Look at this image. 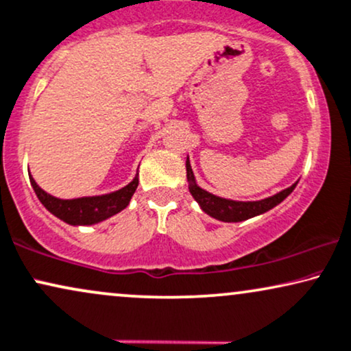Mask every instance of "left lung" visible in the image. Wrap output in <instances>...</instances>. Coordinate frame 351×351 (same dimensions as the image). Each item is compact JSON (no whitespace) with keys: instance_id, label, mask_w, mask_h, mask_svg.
<instances>
[{"instance_id":"1","label":"left lung","mask_w":351,"mask_h":351,"mask_svg":"<svg viewBox=\"0 0 351 351\" xmlns=\"http://www.w3.org/2000/svg\"><path fill=\"white\" fill-rule=\"evenodd\" d=\"M186 176H188L189 183V193L193 194V197L196 199V202L201 206V208L206 212L207 215L214 217V219L220 221H243L252 217L264 214V212L270 210L275 206H278L283 199L290 196L291 191L296 188V184H291L290 188L280 191L275 196L261 199V201H232V199L219 197L215 194L207 193L206 189H202L201 186H197L196 178H194L193 168H191L189 158L186 160Z\"/></svg>"}]
</instances>
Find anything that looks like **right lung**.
Segmentation results:
<instances>
[{
  "mask_svg": "<svg viewBox=\"0 0 351 351\" xmlns=\"http://www.w3.org/2000/svg\"><path fill=\"white\" fill-rule=\"evenodd\" d=\"M29 178L38 201L45 206L47 210L69 225H95L99 221H104L110 219V217L117 215L118 212L128 207L132 194L136 193L137 184H139V178L136 175L130 184L114 191V193L104 194V196L58 199L40 188L35 183L32 175H29Z\"/></svg>",
  "mask_w": 351,
  "mask_h": 351,
  "instance_id": "obj_1",
  "label": "right lung"
}]
</instances>
